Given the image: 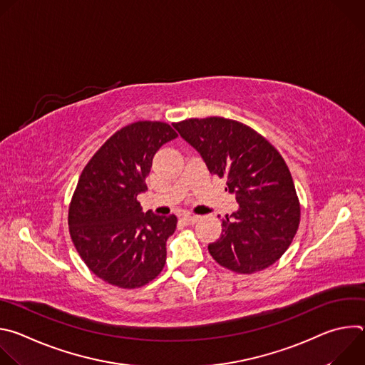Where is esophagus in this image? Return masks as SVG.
Returning a JSON list of instances; mask_svg holds the SVG:
<instances>
[{
    "label": "esophagus",
    "mask_w": 365,
    "mask_h": 365,
    "mask_svg": "<svg viewBox=\"0 0 365 365\" xmlns=\"http://www.w3.org/2000/svg\"><path fill=\"white\" fill-rule=\"evenodd\" d=\"M197 220H199V217H196V215H185V217H182V224L186 227H192Z\"/></svg>",
    "instance_id": "34e87169"
}]
</instances>
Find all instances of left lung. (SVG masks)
I'll return each instance as SVG.
<instances>
[{
  "label": "left lung",
  "instance_id": "1",
  "mask_svg": "<svg viewBox=\"0 0 365 365\" xmlns=\"http://www.w3.org/2000/svg\"><path fill=\"white\" fill-rule=\"evenodd\" d=\"M212 175L227 179L238 210L207 245L221 266L241 274L264 270L289 248L300 221L292 175L280 153L252 128L222 117L175 123Z\"/></svg>",
  "mask_w": 365,
  "mask_h": 365
}]
</instances>
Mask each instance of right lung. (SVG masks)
I'll return each mask as SVG.
<instances>
[{
	"label": "right lung",
	"instance_id": "obj_1",
	"mask_svg": "<svg viewBox=\"0 0 365 365\" xmlns=\"http://www.w3.org/2000/svg\"><path fill=\"white\" fill-rule=\"evenodd\" d=\"M176 137L166 123L137 121L103 143L82 170L69 232L85 264L103 282L135 289L163 270L178 218L144 214L137 196L147 189L154 154Z\"/></svg>",
	"mask_w": 365,
	"mask_h": 365
}]
</instances>
